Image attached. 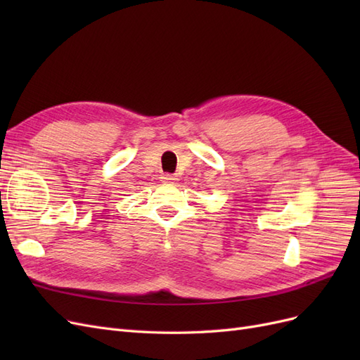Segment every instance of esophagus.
<instances>
[{"label":"esophagus","instance_id":"esophagus-1","mask_svg":"<svg viewBox=\"0 0 360 360\" xmlns=\"http://www.w3.org/2000/svg\"><path fill=\"white\" fill-rule=\"evenodd\" d=\"M162 180L167 181V183H174L177 179H176V176H172V174H163Z\"/></svg>","mask_w":360,"mask_h":360}]
</instances>
